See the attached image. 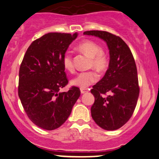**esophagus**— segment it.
Instances as JSON below:
<instances>
[{"label": "esophagus", "instance_id": "obj_1", "mask_svg": "<svg viewBox=\"0 0 159 159\" xmlns=\"http://www.w3.org/2000/svg\"><path fill=\"white\" fill-rule=\"evenodd\" d=\"M89 89L86 88H81V93H88Z\"/></svg>", "mask_w": 159, "mask_h": 159}]
</instances>
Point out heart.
Returning <instances> with one entry per match:
<instances>
[{
	"label": "heart",
	"mask_w": 159,
	"mask_h": 159,
	"mask_svg": "<svg viewBox=\"0 0 159 159\" xmlns=\"http://www.w3.org/2000/svg\"><path fill=\"white\" fill-rule=\"evenodd\" d=\"M78 48L90 57V66L94 67L98 72H104L107 70L110 63V58L106 52L102 50V47L96 42L91 39H86L78 45ZM63 66L69 72L74 71L72 57L70 53L66 52L63 57ZM98 79V75L94 70L81 72L71 81L75 87L86 88L94 84Z\"/></svg>",
	"instance_id": "1"
}]
</instances>
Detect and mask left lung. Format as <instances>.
Listing matches in <instances>:
<instances>
[{
    "label": "left lung",
    "instance_id": "left-lung-1",
    "mask_svg": "<svg viewBox=\"0 0 159 159\" xmlns=\"http://www.w3.org/2000/svg\"><path fill=\"white\" fill-rule=\"evenodd\" d=\"M84 34L99 37L106 42L108 47V69L105 76L91 90L95 97L91 115L102 129L116 130L125 125L132 116L139 96L134 57L120 36L101 30H89ZM107 93L109 95L106 96Z\"/></svg>",
    "mask_w": 159,
    "mask_h": 159
}]
</instances>
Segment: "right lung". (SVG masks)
<instances>
[{
  "mask_svg": "<svg viewBox=\"0 0 159 159\" xmlns=\"http://www.w3.org/2000/svg\"><path fill=\"white\" fill-rule=\"evenodd\" d=\"M78 34L48 33L34 40L27 48L19 69V96L31 121L45 130H54L65 123L81 95L68 84L63 57Z\"/></svg>",
  "mask_w": 159,
  "mask_h": 159,
  "instance_id": "right-lung-1",
  "label": "right lung"
}]
</instances>
